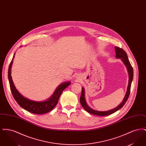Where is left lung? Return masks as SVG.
Masks as SVG:
<instances>
[{
    "mask_svg": "<svg viewBox=\"0 0 146 146\" xmlns=\"http://www.w3.org/2000/svg\"><path fill=\"white\" fill-rule=\"evenodd\" d=\"M115 53H116V57L119 58H121L122 61L125 64L126 67H127V70H128L129 76V85H128L127 89V91H126V94L125 95V96L124 98L123 101L115 108L110 110V111H95V110L91 109L86 104L85 100L84 89L83 88H82V94H81V96L80 98V102L81 105L82 106V107H83L88 112H89V113H91L92 114L99 115V116H107V115H110L112 113L117 111L121 108H122L123 107V106L125 104L126 102L127 101V100L128 99V98L129 97L130 93L131 85V83H132L133 76V68H132V66L130 63V61L129 60L128 57L127 56L126 52L123 49L120 48L119 47L115 46Z\"/></svg>",
    "mask_w": 146,
    "mask_h": 146,
    "instance_id": "left-lung-1",
    "label": "left lung"
}]
</instances>
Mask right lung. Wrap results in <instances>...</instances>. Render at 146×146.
<instances>
[{"label": "right lung", "instance_id": "right-lung-1", "mask_svg": "<svg viewBox=\"0 0 146 146\" xmlns=\"http://www.w3.org/2000/svg\"><path fill=\"white\" fill-rule=\"evenodd\" d=\"M12 63L13 60L10 63L8 70V78L12 95L16 101L22 108L27 111L32 113L33 114H42L48 113L52 110L56 104H57L59 98L63 91L70 84V82H68L60 85V86L56 89L54 95L47 101L43 102H36L28 100L22 96L19 92L16 90L14 85L11 76V68Z\"/></svg>", "mask_w": 146, "mask_h": 146}]
</instances>
